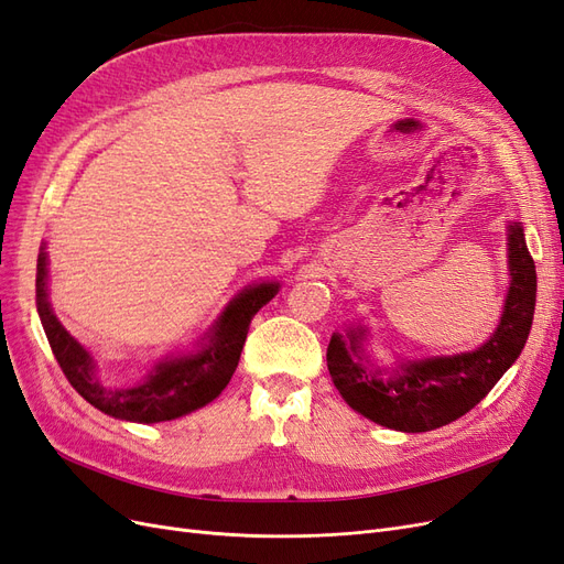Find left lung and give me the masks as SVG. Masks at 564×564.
I'll return each mask as SVG.
<instances>
[{
    "label": "left lung",
    "instance_id": "1",
    "mask_svg": "<svg viewBox=\"0 0 564 564\" xmlns=\"http://www.w3.org/2000/svg\"><path fill=\"white\" fill-rule=\"evenodd\" d=\"M508 265L513 280L503 317L487 344L473 352L409 362L386 377L367 367L365 329H350L346 336L334 334L327 367L344 400L373 423L404 433L435 431L468 414L518 360L532 329L536 265L518 224L508 232Z\"/></svg>",
    "mask_w": 564,
    "mask_h": 564
}]
</instances>
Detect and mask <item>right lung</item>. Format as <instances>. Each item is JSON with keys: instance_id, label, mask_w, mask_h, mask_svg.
<instances>
[{"instance_id": "add662e5", "label": "right lung", "mask_w": 564, "mask_h": 564, "mask_svg": "<svg viewBox=\"0 0 564 564\" xmlns=\"http://www.w3.org/2000/svg\"><path fill=\"white\" fill-rule=\"evenodd\" d=\"M35 286L42 327L46 332L51 350H54L56 362L65 373V379L70 381V386L84 400L100 409L104 414L135 423L172 421L216 400L220 395V390H224L232 379L237 362H240L253 315L278 294V284L272 282L245 289V292L224 311V315L218 317L209 344L199 352L162 362L141 386L129 390H115L98 383V379L94 377V362L89 352L61 327L56 315L51 313L46 301L44 251L37 259Z\"/></svg>"}]
</instances>
